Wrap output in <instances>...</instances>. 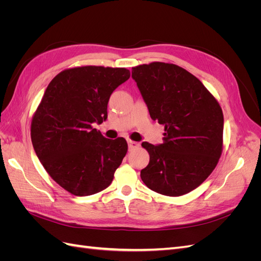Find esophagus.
<instances>
[{
    "mask_svg": "<svg viewBox=\"0 0 261 261\" xmlns=\"http://www.w3.org/2000/svg\"><path fill=\"white\" fill-rule=\"evenodd\" d=\"M127 144H128V150H129V151H132V150L139 147V144L136 143V141H133V140H128Z\"/></svg>",
    "mask_w": 261,
    "mask_h": 261,
    "instance_id": "34e87169",
    "label": "esophagus"
}]
</instances>
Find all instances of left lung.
I'll list each match as a JSON object with an SVG mask.
<instances>
[{"instance_id": "8db88e82", "label": "left lung", "mask_w": 261, "mask_h": 261, "mask_svg": "<svg viewBox=\"0 0 261 261\" xmlns=\"http://www.w3.org/2000/svg\"><path fill=\"white\" fill-rule=\"evenodd\" d=\"M132 77L150 116L164 125L162 144H141L150 155L141 179L165 196L192 192L211 174L222 153V109L198 78L175 64L139 65L132 68Z\"/></svg>"}]
</instances>
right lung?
<instances>
[{
    "instance_id": "obj_1",
    "label": "right lung",
    "mask_w": 261,
    "mask_h": 261,
    "mask_svg": "<svg viewBox=\"0 0 261 261\" xmlns=\"http://www.w3.org/2000/svg\"><path fill=\"white\" fill-rule=\"evenodd\" d=\"M129 76L120 67H74L45 89L31 121V141L45 171L70 194L93 195L112 183L127 143L103 137L93 124L107 120L110 96Z\"/></svg>"
}]
</instances>
